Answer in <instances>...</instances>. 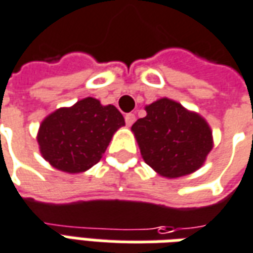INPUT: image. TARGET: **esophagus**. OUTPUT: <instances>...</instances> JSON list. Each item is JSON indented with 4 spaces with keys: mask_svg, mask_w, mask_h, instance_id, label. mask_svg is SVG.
<instances>
[{
    "mask_svg": "<svg viewBox=\"0 0 253 253\" xmlns=\"http://www.w3.org/2000/svg\"><path fill=\"white\" fill-rule=\"evenodd\" d=\"M125 121H126L127 126H131L132 123H134V121H135V115L126 114V116H125Z\"/></svg>",
    "mask_w": 253,
    "mask_h": 253,
    "instance_id": "1",
    "label": "esophagus"
}]
</instances>
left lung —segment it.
I'll return each instance as SVG.
<instances>
[{"mask_svg":"<svg viewBox=\"0 0 253 253\" xmlns=\"http://www.w3.org/2000/svg\"><path fill=\"white\" fill-rule=\"evenodd\" d=\"M146 116L132 125L144 162L160 175H188L212 149V132L199 115L162 98L146 107Z\"/></svg>","mask_w":253,"mask_h":253,"instance_id":"left-lung-1","label":"left lung"}]
</instances>
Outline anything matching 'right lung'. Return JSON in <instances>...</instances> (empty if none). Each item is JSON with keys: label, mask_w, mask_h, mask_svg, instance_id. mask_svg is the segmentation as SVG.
I'll return each mask as SVG.
<instances>
[{"label": "right lung", "mask_w": 253, "mask_h": 253, "mask_svg": "<svg viewBox=\"0 0 253 253\" xmlns=\"http://www.w3.org/2000/svg\"><path fill=\"white\" fill-rule=\"evenodd\" d=\"M122 126L125 118L114 105L104 107L87 97L71 108L57 109L42 122L38 132L41 153L54 169L82 172L100 162Z\"/></svg>", "instance_id": "right-lung-1"}]
</instances>
